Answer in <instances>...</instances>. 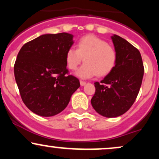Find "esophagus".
Wrapping results in <instances>:
<instances>
[{"instance_id": "34e87169", "label": "esophagus", "mask_w": 159, "mask_h": 159, "mask_svg": "<svg viewBox=\"0 0 159 159\" xmlns=\"http://www.w3.org/2000/svg\"><path fill=\"white\" fill-rule=\"evenodd\" d=\"M80 84H81V86H84L86 84V82L83 81H80Z\"/></svg>"}]
</instances>
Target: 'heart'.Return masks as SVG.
I'll use <instances>...</instances> for the list:
<instances>
[{
	"instance_id": "heart-1",
	"label": "heart",
	"mask_w": 159,
	"mask_h": 159,
	"mask_svg": "<svg viewBox=\"0 0 159 159\" xmlns=\"http://www.w3.org/2000/svg\"><path fill=\"white\" fill-rule=\"evenodd\" d=\"M83 60L85 63L77 71L76 75L84 79L97 74L105 76L116 65V52L105 40L94 35H86L78 41L77 49L69 48L66 53V62L72 70L77 69Z\"/></svg>"
}]
</instances>
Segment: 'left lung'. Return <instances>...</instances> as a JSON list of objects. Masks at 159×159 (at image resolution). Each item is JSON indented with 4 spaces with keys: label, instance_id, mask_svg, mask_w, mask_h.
Returning <instances> with one entry per match:
<instances>
[{
    "label": "left lung",
    "instance_id": "8db88e82",
    "mask_svg": "<svg viewBox=\"0 0 159 159\" xmlns=\"http://www.w3.org/2000/svg\"><path fill=\"white\" fill-rule=\"evenodd\" d=\"M116 52L114 68L101 82H95L91 99L95 111L105 117L125 114L135 101L143 80L144 68L139 51L117 35L111 36Z\"/></svg>",
    "mask_w": 159,
    "mask_h": 159
}]
</instances>
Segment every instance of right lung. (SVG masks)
Instances as JSON below:
<instances>
[{"label": "right lung", "instance_id": "right-lung-1", "mask_svg": "<svg viewBox=\"0 0 159 159\" xmlns=\"http://www.w3.org/2000/svg\"><path fill=\"white\" fill-rule=\"evenodd\" d=\"M67 33L44 34L25 43L14 65V75L21 99L34 114L52 116L66 107L80 87L69 75L66 53L73 45Z\"/></svg>", "mask_w": 159, "mask_h": 159}]
</instances>
